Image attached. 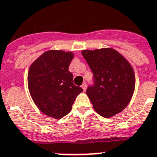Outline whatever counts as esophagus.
I'll return each mask as SVG.
<instances>
[{
    "label": "esophagus",
    "mask_w": 157,
    "mask_h": 157,
    "mask_svg": "<svg viewBox=\"0 0 157 157\" xmlns=\"http://www.w3.org/2000/svg\"><path fill=\"white\" fill-rule=\"evenodd\" d=\"M81 87H82V89H83L84 90H86V88H87V85H86V82H85V83L82 84V86H81Z\"/></svg>",
    "instance_id": "34e87169"
}]
</instances>
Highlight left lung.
Masks as SVG:
<instances>
[{
	"label": "left lung",
	"mask_w": 157,
	"mask_h": 157,
	"mask_svg": "<svg viewBox=\"0 0 157 157\" xmlns=\"http://www.w3.org/2000/svg\"><path fill=\"white\" fill-rule=\"evenodd\" d=\"M93 73L86 94L96 112L108 118L129 104L135 86L134 70L117 50L110 48L81 52Z\"/></svg>",
	"instance_id": "1"
}]
</instances>
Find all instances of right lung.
<instances>
[{
	"label": "right lung",
	"mask_w": 157,
	"mask_h": 157,
	"mask_svg": "<svg viewBox=\"0 0 157 157\" xmlns=\"http://www.w3.org/2000/svg\"><path fill=\"white\" fill-rule=\"evenodd\" d=\"M73 54L49 50L31 65L28 76L29 92L37 107L49 117L60 119L71 110L79 94L83 91L73 84L68 71Z\"/></svg>",
	"instance_id": "right-lung-1"
}]
</instances>
